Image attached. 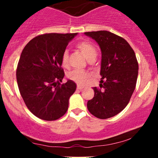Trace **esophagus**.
I'll return each instance as SVG.
<instances>
[{"label": "esophagus", "instance_id": "1", "mask_svg": "<svg viewBox=\"0 0 158 158\" xmlns=\"http://www.w3.org/2000/svg\"><path fill=\"white\" fill-rule=\"evenodd\" d=\"M82 89H84L83 85H80V84H78V85H77V89H79V90H82Z\"/></svg>", "mask_w": 158, "mask_h": 158}]
</instances>
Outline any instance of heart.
Listing matches in <instances>:
<instances>
[{"mask_svg": "<svg viewBox=\"0 0 158 158\" xmlns=\"http://www.w3.org/2000/svg\"><path fill=\"white\" fill-rule=\"evenodd\" d=\"M77 47L80 49L81 52L83 53V55L88 60L94 58V57H96V49L88 41H82V42L79 43ZM68 59H69V52L67 50H64L62 54V63H63V66H66L67 64ZM67 77L70 80L73 81L76 83L84 85L88 80L89 74L86 72L82 71V70L73 69L68 73Z\"/></svg>", "mask_w": 158, "mask_h": 158, "instance_id": "heart-1", "label": "heart"}]
</instances>
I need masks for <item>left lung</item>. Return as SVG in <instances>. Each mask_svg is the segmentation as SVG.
I'll return each mask as SVG.
<instances>
[{
  "label": "left lung",
  "mask_w": 158,
  "mask_h": 158,
  "mask_svg": "<svg viewBox=\"0 0 158 158\" xmlns=\"http://www.w3.org/2000/svg\"><path fill=\"white\" fill-rule=\"evenodd\" d=\"M95 40L102 52V76L99 86L89 100V112L100 119L111 118L128 104L136 86L138 63L129 44L121 36L106 30L85 32Z\"/></svg>",
  "instance_id": "obj_1"
}]
</instances>
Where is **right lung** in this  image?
Masks as SVG:
<instances>
[{
  "instance_id": "right-lung-1",
  "label": "right lung",
  "mask_w": 158,
  "mask_h": 158,
  "mask_svg": "<svg viewBox=\"0 0 158 158\" xmlns=\"http://www.w3.org/2000/svg\"><path fill=\"white\" fill-rule=\"evenodd\" d=\"M75 33H46L36 36L23 49L17 69L20 95L28 109L39 118L54 121L64 115L76 84L65 73L62 54Z\"/></svg>"
}]
</instances>
